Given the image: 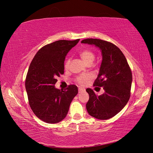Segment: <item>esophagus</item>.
Returning a JSON list of instances; mask_svg holds the SVG:
<instances>
[{"label":"esophagus","mask_w":153,"mask_h":153,"mask_svg":"<svg viewBox=\"0 0 153 153\" xmlns=\"http://www.w3.org/2000/svg\"><path fill=\"white\" fill-rule=\"evenodd\" d=\"M84 91H85V89H83V88H82V87L78 88V92H79V93H80V92H84Z\"/></svg>","instance_id":"1"}]
</instances>
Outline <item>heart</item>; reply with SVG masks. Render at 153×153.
I'll return each instance as SVG.
<instances>
[{
	"label": "heart",
	"mask_w": 153,
	"mask_h": 153,
	"mask_svg": "<svg viewBox=\"0 0 153 153\" xmlns=\"http://www.w3.org/2000/svg\"><path fill=\"white\" fill-rule=\"evenodd\" d=\"M80 56L82 59L83 61H84L87 64H91L95 59L94 53L92 52V51L87 49L83 50L82 52H80ZM70 62L71 58H67L65 62H64V68H65L66 69H69V66H70ZM90 78L91 75L89 74H80V75H78L76 77L75 82L78 84L84 85L86 84V82L89 80Z\"/></svg>",
	"instance_id": "b5f03b06"
}]
</instances>
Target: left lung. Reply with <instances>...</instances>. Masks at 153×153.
Listing matches in <instances>:
<instances>
[{
	"label": "left lung",
	"mask_w": 153,
	"mask_h": 153,
	"mask_svg": "<svg viewBox=\"0 0 153 153\" xmlns=\"http://www.w3.org/2000/svg\"><path fill=\"white\" fill-rule=\"evenodd\" d=\"M82 43L94 45L102 53V62L94 86L103 87L105 93L97 96L92 89L86 91L89 100L87 112L93 117L106 120L115 116L128 103L131 95L132 73L127 60L117 46L99 39H85Z\"/></svg>",
	"instance_id": "1"
}]
</instances>
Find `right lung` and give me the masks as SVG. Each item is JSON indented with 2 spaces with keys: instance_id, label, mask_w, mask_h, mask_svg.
I'll return each mask as SVG.
<instances>
[{
  "instance_id": "1",
  "label": "right lung",
  "mask_w": 153,
  "mask_h": 153,
  "mask_svg": "<svg viewBox=\"0 0 153 153\" xmlns=\"http://www.w3.org/2000/svg\"><path fill=\"white\" fill-rule=\"evenodd\" d=\"M59 40L48 44L36 53L29 66L25 79V89L32 112L41 121L53 124L66 117L78 87L69 85L66 89L55 87L57 76L64 74L67 53L78 43Z\"/></svg>"
}]
</instances>
